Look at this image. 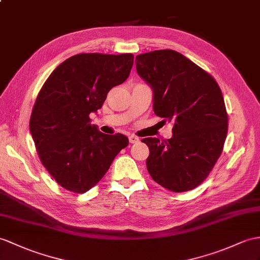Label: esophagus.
Wrapping results in <instances>:
<instances>
[{
	"label": "esophagus",
	"mask_w": 260,
	"mask_h": 260,
	"mask_svg": "<svg viewBox=\"0 0 260 260\" xmlns=\"http://www.w3.org/2000/svg\"><path fill=\"white\" fill-rule=\"evenodd\" d=\"M139 140H140V139H139L137 136H135V135H130L129 136V141H130V143H136V142H138Z\"/></svg>",
	"instance_id": "1"
}]
</instances>
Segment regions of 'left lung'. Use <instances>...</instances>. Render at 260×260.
Returning <instances> with one entry per match:
<instances>
[{"label": "left lung", "instance_id": "obj_1", "mask_svg": "<svg viewBox=\"0 0 260 260\" xmlns=\"http://www.w3.org/2000/svg\"><path fill=\"white\" fill-rule=\"evenodd\" d=\"M136 65L153 90L154 113L173 122L171 139H142L150 149L151 178L175 193L193 189L223 151L229 117L220 88L204 69L172 49L138 55Z\"/></svg>", "mask_w": 260, "mask_h": 260}]
</instances>
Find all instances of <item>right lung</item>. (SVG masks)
I'll return each mask as SVG.
<instances>
[{"label":"right lung","instance_id":"obj_1","mask_svg":"<svg viewBox=\"0 0 260 260\" xmlns=\"http://www.w3.org/2000/svg\"><path fill=\"white\" fill-rule=\"evenodd\" d=\"M134 55L78 54L62 61L40 90L29 131L41 162L60 186L85 193L103 179L129 144L121 134L105 135L90 113L129 77Z\"/></svg>","mask_w":260,"mask_h":260}]
</instances>
